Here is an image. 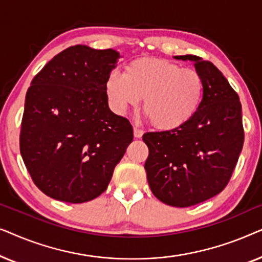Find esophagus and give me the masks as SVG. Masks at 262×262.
<instances>
[{
    "mask_svg": "<svg viewBox=\"0 0 262 262\" xmlns=\"http://www.w3.org/2000/svg\"><path fill=\"white\" fill-rule=\"evenodd\" d=\"M134 135L136 138H141L143 136V130H141V128H138L137 126L134 127Z\"/></svg>",
    "mask_w": 262,
    "mask_h": 262,
    "instance_id": "obj_1",
    "label": "esophagus"
}]
</instances>
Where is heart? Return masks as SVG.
Listing matches in <instances>:
<instances>
[{
  "instance_id": "1",
  "label": "heart",
  "mask_w": 262,
  "mask_h": 262,
  "mask_svg": "<svg viewBox=\"0 0 262 262\" xmlns=\"http://www.w3.org/2000/svg\"><path fill=\"white\" fill-rule=\"evenodd\" d=\"M111 110L124 116L143 98V111L152 126L175 130L198 112L204 96V80L192 68L161 58H138L125 73L112 70L105 81Z\"/></svg>"
}]
</instances>
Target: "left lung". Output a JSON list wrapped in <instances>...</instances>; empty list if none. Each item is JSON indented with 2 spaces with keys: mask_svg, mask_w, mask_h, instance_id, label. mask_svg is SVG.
I'll use <instances>...</instances> for the list:
<instances>
[{
  "mask_svg": "<svg viewBox=\"0 0 262 262\" xmlns=\"http://www.w3.org/2000/svg\"><path fill=\"white\" fill-rule=\"evenodd\" d=\"M175 58L194 63L204 80L203 101L181 127L143 135L149 148L144 168L157 199L188 207L225 188L238 161L245 131L239 98L223 74L198 56Z\"/></svg>",
  "mask_w": 262,
  "mask_h": 262,
  "instance_id": "8db88e82",
  "label": "left lung"
}]
</instances>
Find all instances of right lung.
Here are the masks:
<instances>
[{
	"instance_id": "obj_1",
	"label": "right lung",
	"mask_w": 262,
	"mask_h": 262,
	"mask_svg": "<svg viewBox=\"0 0 262 262\" xmlns=\"http://www.w3.org/2000/svg\"><path fill=\"white\" fill-rule=\"evenodd\" d=\"M119 53L75 45L53 57L28 88L20 152L46 195L85 203L106 191L134 139L126 118L114 114L105 94Z\"/></svg>"
}]
</instances>
